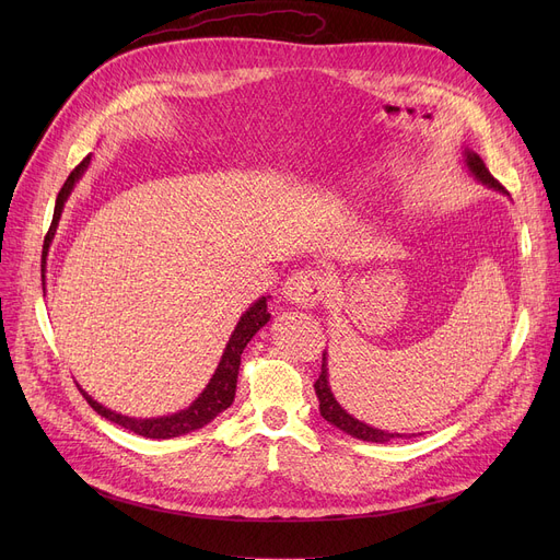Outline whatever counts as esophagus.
I'll return each instance as SVG.
<instances>
[{"label": "esophagus", "instance_id": "esophagus-1", "mask_svg": "<svg viewBox=\"0 0 560 560\" xmlns=\"http://www.w3.org/2000/svg\"><path fill=\"white\" fill-rule=\"evenodd\" d=\"M327 292V281L319 272L313 270H298L292 272L283 283V300L288 304H295L300 308L315 306Z\"/></svg>", "mask_w": 560, "mask_h": 560}]
</instances>
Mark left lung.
<instances>
[{
  "instance_id": "obj_1",
  "label": "left lung",
  "mask_w": 560,
  "mask_h": 560,
  "mask_svg": "<svg viewBox=\"0 0 560 560\" xmlns=\"http://www.w3.org/2000/svg\"><path fill=\"white\" fill-rule=\"evenodd\" d=\"M465 163H467V170L472 172L477 176V182L486 184L488 188H494L499 192H506V188L499 184L494 176L490 174V170L486 167V163L481 161V156H477L475 152L465 150ZM315 395L319 399V413L322 418H325L329 424L338 427L340 431H345L347 435L351 438H359V440H365V443H390V440H397V438H410V435H401V433H390V431H384V429H374L361 420H357L354 416H349L347 410L336 401L334 393H331V386H329V368H327V351L322 354V372L315 381Z\"/></svg>"
}]
</instances>
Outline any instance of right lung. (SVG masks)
<instances>
[{
	"mask_svg": "<svg viewBox=\"0 0 560 560\" xmlns=\"http://www.w3.org/2000/svg\"><path fill=\"white\" fill-rule=\"evenodd\" d=\"M88 163H91V156H85L68 176V182L63 184L61 192H58L56 197V206H54V218H51V226L45 235V245H43V272H45V262H47V252H49V245H51V238L56 233V226H58V220H61V213H63V206L74 188V184L81 179V174L85 172ZM45 279V275H43ZM45 285V283H43ZM45 290V288H43ZM270 319V313H268V298H260L258 302H254L245 313L243 317L238 319V325H235L226 347H224V354L218 363V370L215 374L211 376L209 386H206L201 390V395L186 408V410H179V413L174 416H163V418H150V420H136V418H127V416H120L115 413V410L97 404L91 395H88L85 390H81V386H77L81 390V395L85 397V401L93 406V410H97V413L115 424H120L138 435H144V438H176V435H184V433H190V431H197L201 427L209 424L211 420H215L222 410H226L231 404H233V397H235V384H238V368H241V354L243 349L247 347V342L254 338V334L268 325Z\"/></svg>",
	"mask_w": 560,
	"mask_h": 560,
	"instance_id": "add662e5",
	"label": "right lung"
}]
</instances>
